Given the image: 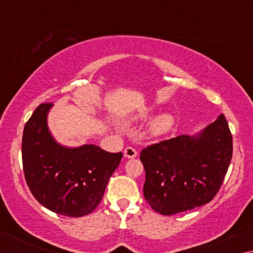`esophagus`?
I'll return each mask as SVG.
<instances>
[{"label": "esophagus", "instance_id": "obj_1", "mask_svg": "<svg viewBox=\"0 0 253 253\" xmlns=\"http://www.w3.org/2000/svg\"><path fill=\"white\" fill-rule=\"evenodd\" d=\"M124 156L126 158H135L137 156V151L132 147H126L124 151Z\"/></svg>", "mask_w": 253, "mask_h": 253}]
</instances>
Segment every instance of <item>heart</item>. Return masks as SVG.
Returning a JSON list of instances; mask_svg holds the SVG:
<instances>
[{"instance_id":"1","label":"heart","mask_w":253,"mask_h":253,"mask_svg":"<svg viewBox=\"0 0 253 253\" xmlns=\"http://www.w3.org/2000/svg\"><path fill=\"white\" fill-rule=\"evenodd\" d=\"M174 124V118L169 114H163L158 116L151 125V131L154 135H162L169 131Z\"/></svg>"}]
</instances>
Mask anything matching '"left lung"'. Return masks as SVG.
<instances>
[{"instance_id": "obj_1", "label": "left lung", "mask_w": 253, "mask_h": 253, "mask_svg": "<svg viewBox=\"0 0 253 253\" xmlns=\"http://www.w3.org/2000/svg\"><path fill=\"white\" fill-rule=\"evenodd\" d=\"M232 152V134L223 114L199 135H181L143 148L145 200L163 215L209 203L223 183Z\"/></svg>"}]
</instances>
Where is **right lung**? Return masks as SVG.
Instances as JSON below:
<instances>
[{
	"label": "right lung",
	"mask_w": 253,
	"mask_h": 253,
	"mask_svg": "<svg viewBox=\"0 0 253 253\" xmlns=\"http://www.w3.org/2000/svg\"><path fill=\"white\" fill-rule=\"evenodd\" d=\"M52 104L34 110L24 126L22 164L25 182L40 204L61 215L79 217L95 210L123 153L96 145L63 147L52 138L46 115Z\"/></svg>",
	"instance_id": "right-lung-1"
}]
</instances>
